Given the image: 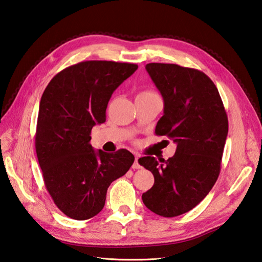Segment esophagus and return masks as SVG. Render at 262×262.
Returning a JSON list of instances; mask_svg holds the SVG:
<instances>
[{"instance_id": "1", "label": "esophagus", "mask_w": 262, "mask_h": 262, "mask_svg": "<svg viewBox=\"0 0 262 262\" xmlns=\"http://www.w3.org/2000/svg\"><path fill=\"white\" fill-rule=\"evenodd\" d=\"M141 167H142V166H141L140 163H139V156L136 155V160H134V163H133V165H132V168H133V169H140Z\"/></svg>"}]
</instances>
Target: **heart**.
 Here are the masks:
<instances>
[{"instance_id":"obj_1","label":"heart","mask_w":262,"mask_h":262,"mask_svg":"<svg viewBox=\"0 0 262 262\" xmlns=\"http://www.w3.org/2000/svg\"><path fill=\"white\" fill-rule=\"evenodd\" d=\"M150 94H155V93H153V92H149V91H145V92H142V93H140V94H139V96H140V95H150Z\"/></svg>"}]
</instances>
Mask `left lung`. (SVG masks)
<instances>
[{
    "instance_id": "obj_1",
    "label": "left lung",
    "mask_w": 262,
    "mask_h": 262,
    "mask_svg": "<svg viewBox=\"0 0 262 262\" xmlns=\"http://www.w3.org/2000/svg\"><path fill=\"white\" fill-rule=\"evenodd\" d=\"M145 69L164 99L155 133L171 139L177 148L167 161L140 158L154 176L142 200L157 215L173 217L192 210L216 182L227 115L216 86L201 71L169 63H148Z\"/></svg>"
}]
</instances>
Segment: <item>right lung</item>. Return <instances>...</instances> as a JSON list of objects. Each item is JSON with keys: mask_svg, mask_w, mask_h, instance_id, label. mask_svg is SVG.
Here are the masks:
<instances>
[{"mask_svg": "<svg viewBox=\"0 0 262 262\" xmlns=\"http://www.w3.org/2000/svg\"><path fill=\"white\" fill-rule=\"evenodd\" d=\"M138 69L133 63L84 61L62 70L41 96L36 153L45 186L67 216L84 221L102 210L110 184L130 169L128 149L95 150L94 125L106 121L108 101Z\"/></svg>", "mask_w": 262, "mask_h": 262, "instance_id": "right-lung-1", "label": "right lung"}]
</instances>
